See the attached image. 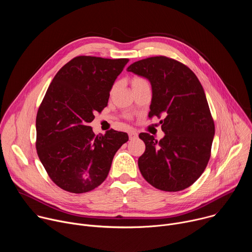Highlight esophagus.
Wrapping results in <instances>:
<instances>
[{"instance_id": "34e87169", "label": "esophagus", "mask_w": 252, "mask_h": 252, "mask_svg": "<svg viewBox=\"0 0 252 252\" xmlns=\"http://www.w3.org/2000/svg\"><path fill=\"white\" fill-rule=\"evenodd\" d=\"M128 136H129V139H134V138H136L138 135H137V133H136L135 131L130 130V131L128 132Z\"/></svg>"}]
</instances>
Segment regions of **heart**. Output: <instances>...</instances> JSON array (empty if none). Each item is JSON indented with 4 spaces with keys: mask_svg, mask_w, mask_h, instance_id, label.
<instances>
[{
    "mask_svg": "<svg viewBox=\"0 0 252 252\" xmlns=\"http://www.w3.org/2000/svg\"><path fill=\"white\" fill-rule=\"evenodd\" d=\"M143 85H149L148 82L145 79H142V78H133L131 80V87H132V89H135V88L143 86Z\"/></svg>",
    "mask_w": 252,
    "mask_h": 252,
    "instance_id": "1",
    "label": "heart"
}]
</instances>
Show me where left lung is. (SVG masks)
<instances>
[{"mask_svg":"<svg viewBox=\"0 0 252 252\" xmlns=\"http://www.w3.org/2000/svg\"><path fill=\"white\" fill-rule=\"evenodd\" d=\"M126 69L151 83L149 118L163 117L160 140L139 133L146 151L138 168L158 189L184 190L197 181L210 158L214 123L203 88L190 68L162 56L140 60Z\"/></svg>","mask_w":252,"mask_h":252,"instance_id":"obj_1","label":"left lung"}]
</instances>
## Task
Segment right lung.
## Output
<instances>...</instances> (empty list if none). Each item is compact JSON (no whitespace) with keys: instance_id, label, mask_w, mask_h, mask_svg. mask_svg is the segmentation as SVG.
I'll use <instances>...</instances> for the list:
<instances>
[{"instance_id":"right-lung-1","label":"right lung","mask_w":252,"mask_h":252,"mask_svg":"<svg viewBox=\"0 0 252 252\" xmlns=\"http://www.w3.org/2000/svg\"><path fill=\"white\" fill-rule=\"evenodd\" d=\"M127 62L77 57L58 71L46 93L35 120V147L52 181L66 191L83 193L98 187L128 140L126 132L114 129L95 135L89 126L107 105Z\"/></svg>"}]
</instances>
